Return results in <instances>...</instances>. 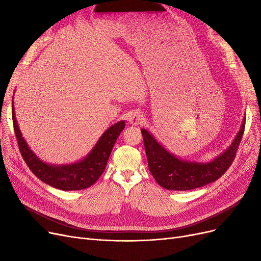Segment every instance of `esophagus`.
I'll use <instances>...</instances> for the list:
<instances>
[{"label":"esophagus","mask_w":261,"mask_h":261,"mask_svg":"<svg viewBox=\"0 0 261 261\" xmlns=\"http://www.w3.org/2000/svg\"><path fill=\"white\" fill-rule=\"evenodd\" d=\"M144 121V115L141 112L139 111H134L129 114V117H128V122L132 124V125H139L143 123Z\"/></svg>","instance_id":"34e87169"}]
</instances>
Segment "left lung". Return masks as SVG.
I'll list each match as a JSON object with an SVG mask.
<instances>
[{
    "mask_svg": "<svg viewBox=\"0 0 261 261\" xmlns=\"http://www.w3.org/2000/svg\"><path fill=\"white\" fill-rule=\"evenodd\" d=\"M245 129V117L232 144L209 162L181 160L169 152L147 129H141L149 171L156 183L170 191L184 192L217 180L231 167Z\"/></svg>",
    "mask_w": 261,
    "mask_h": 261,
    "instance_id": "1",
    "label": "left lung"
}]
</instances>
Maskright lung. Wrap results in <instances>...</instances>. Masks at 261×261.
<instances>
[{
    "label": "right lung",
    "instance_id": "right-lung-1",
    "mask_svg": "<svg viewBox=\"0 0 261 261\" xmlns=\"http://www.w3.org/2000/svg\"><path fill=\"white\" fill-rule=\"evenodd\" d=\"M14 99V96H13ZM12 117L15 135L23 160L31 172L45 184L62 191H81L93 185L103 173L109 156L111 154L117 137L125 127V122L120 121L109 127L84 159L69 164L45 163L36 155L22 137L16 115L12 106Z\"/></svg>",
    "mask_w": 261,
    "mask_h": 261
}]
</instances>
